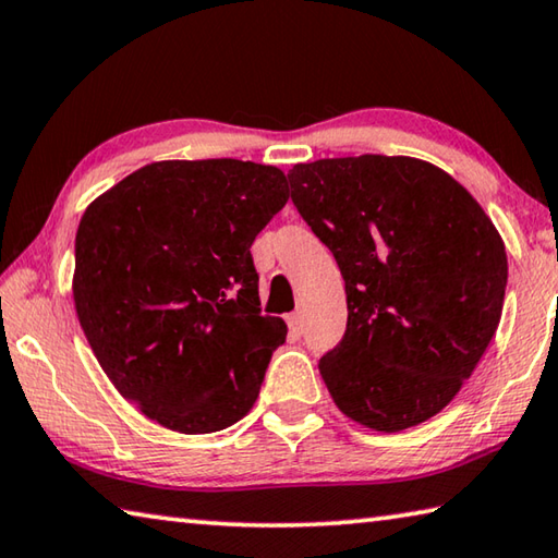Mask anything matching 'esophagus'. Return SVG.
<instances>
[{"mask_svg": "<svg viewBox=\"0 0 558 558\" xmlns=\"http://www.w3.org/2000/svg\"><path fill=\"white\" fill-rule=\"evenodd\" d=\"M288 327H290L292 333H302V327H305V322H302V314L300 312L288 314Z\"/></svg>", "mask_w": 558, "mask_h": 558, "instance_id": "34e87169", "label": "esophagus"}]
</instances>
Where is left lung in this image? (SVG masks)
<instances>
[{
	"mask_svg": "<svg viewBox=\"0 0 558 558\" xmlns=\"http://www.w3.org/2000/svg\"><path fill=\"white\" fill-rule=\"evenodd\" d=\"M347 282L343 339L319 361L353 422L402 432L441 412L500 324L508 253L490 217L420 158H322L288 173Z\"/></svg>",
	"mask_w": 558,
	"mask_h": 558,
	"instance_id": "left-lung-1",
	"label": "left lung"
}]
</instances>
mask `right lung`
I'll list each match as a JSON object with an SVG mask.
<instances>
[{"label":"right lung","mask_w":558,"mask_h":558,"mask_svg":"<svg viewBox=\"0 0 558 558\" xmlns=\"http://www.w3.org/2000/svg\"><path fill=\"white\" fill-rule=\"evenodd\" d=\"M288 197L276 166L158 160L85 209L73 276L80 327L148 420L209 434L253 408L288 327L260 314L251 244Z\"/></svg>","instance_id":"obj_1"}]
</instances>
